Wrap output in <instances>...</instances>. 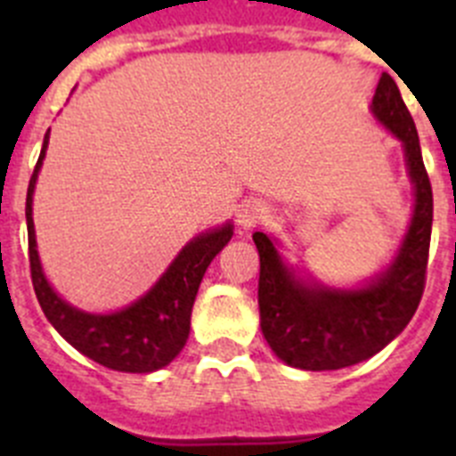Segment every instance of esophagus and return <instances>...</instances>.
Masks as SVG:
<instances>
[{"instance_id":"obj_1","label":"esophagus","mask_w":456,"mask_h":456,"mask_svg":"<svg viewBox=\"0 0 456 456\" xmlns=\"http://www.w3.org/2000/svg\"><path fill=\"white\" fill-rule=\"evenodd\" d=\"M265 215H267V209H265L263 205L256 203V200H248V203L241 205L240 215H237V221H240L244 228H248V225H256L257 221L265 219Z\"/></svg>"}]
</instances>
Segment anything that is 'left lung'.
<instances>
[{
    "label": "left lung",
    "mask_w": 456,
    "mask_h": 456,
    "mask_svg": "<svg viewBox=\"0 0 456 456\" xmlns=\"http://www.w3.org/2000/svg\"><path fill=\"white\" fill-rule=\"evenodd\" d=\"M372 111L402 141L416 208L393 265L356 289L305 283L281 260L265 232H253L260 253L257 305L265 340L283 363L299 370H340L374 356L404 331L422 299L432 240L434 199L416 123L388 72L381 75Z\"/></svg>",
    "instance_id": "8db88e82"
}]
</instances>
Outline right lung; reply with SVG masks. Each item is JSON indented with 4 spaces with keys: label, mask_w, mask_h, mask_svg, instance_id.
Returning <instances> with one entry per match:
<instances>
[{
    "label": "right lung",
    "mask_w": 456,
    "mask_h": 456,
    "mask_svg": "<svg viewBox=\"0 0 456 456\" xmlns=\"http://www.w3.org/2000/svg\"><path fill=\"white\" fill-rule=\"evenodd\" d=\"M47 143H50V130L43 141V151H40L29 189H27L31 283H34L40 308L56 331L95 363L109 370H118V372H155L183 352L189 338L193 299L199 294L205 269L215 260L216 253L231 241L232 225L225 224L215 231L193 237L178 253V257L168 265L162 278L127 308L109 313V315H93V313L72 308L50 288L40 267L38 251H36L31 203H34L36 180L45 159Z\"/></svg>",
    "instance_id": "1"
}]
</instances>
